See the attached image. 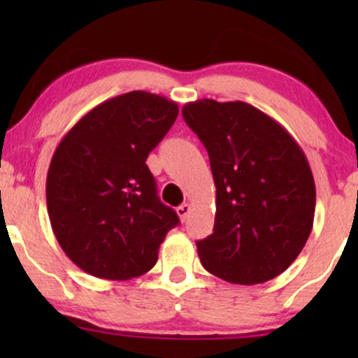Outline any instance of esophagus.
<instances>
[{
	"label": "esophagus",
	"mask_w": 358,
	"mask_h": 358,
	"mask_svg": "<svg viewBox=\"0 0 358 358\" xmlns=\"http://www.w3.org/2000/svg\"><path fill=\"white\" fill-rule=\"evenodd\" d=\"M190 210H192L190 203H182L178 208H176V213H178L180 219L185 222V220H187V217H188V213H190Z\"/></svg>",
	"instance_id": "obj_1"
}]
</instances>
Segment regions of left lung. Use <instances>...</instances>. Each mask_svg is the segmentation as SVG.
Segmentation results:
<instances>
[{
  "label": "left lung",
  "mask_w": 358,
  "mask_h": 358,
  "mask_svg": "<svg viewBox=\"0 0 358 358\" xmlns=\"http://www.w3.org/2000/svg\"><path fill=\"white\" fill-rule=\"evenodd\" d=\"M182 114L207 148L217 188L213 232L196 242L200 262L234 285L279 276L313 229L316 190L306 155L248 102L200 99Z\"/></svg>",
  "instance_id": "8db88e82"
}]
</instances>
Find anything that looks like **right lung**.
Here are the masks:
<instances>
[{
	"mask_svg": "<svg viewBox=\"0 0 358 358\" xmlns=\"http://www.w3.org/2000/svg\"><path fill=\"white\" fill-rule=\"evenodd\" d=\"M176 116V102L133 90L90 109L57 146L48 217L60 248L87 274L126 281L158 261L180 219L156 195L146 158Z\"/></svg>",
	"mask_w": 358,
	"mask_h": 358,
	"instance_id": "right-lung-1",
	"label": "right lung"
}]
</instances>
